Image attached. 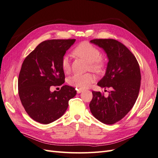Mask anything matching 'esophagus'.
<instances>
[{"mask_svg": "<svg viewBox=\"0 0 158 158\" xmlns=\"http://www.w3.org/2000/svg\"><path fill=\"white\" fill-rule=\"evenodd\" d=\"M81 92H83L82 89H77V94H80V93H81Z\"/></svg>", "mask_w": 158, "mask_h": 158, "instance_id": "1", "label": "esophagus"}]
</instances>
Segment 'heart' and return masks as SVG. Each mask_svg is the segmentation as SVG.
Listing matches in <instances>:
<instances>
[{"mask_svg":"<svg viewBox=\"0 0 158 158\" xmlns=\"http://www.w3.org/2000/svg\"><path fill=\"white\" fill-rule=\"evenodd\" d=\"M73 54L79 57L86 60L89 63L90 69L97 73L102 71L105 68L104 60L100 57V51L98 48L88 42H82L75 48ZM62 69L65 73L71 70L70 60L67 56H63L61 60ZM95 77L91 73L84 75L75 74L70 77L68 79V83L71 86L81 89L89 87L91 83L95 81Z\"/></svg>","mask_w":158,"mask_h":158,"instance_id":"1","label":"heart"}]
</instances>
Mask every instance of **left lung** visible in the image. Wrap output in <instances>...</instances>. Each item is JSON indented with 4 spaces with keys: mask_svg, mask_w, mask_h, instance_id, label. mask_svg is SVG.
<instances>
[{
    "mask_svg": "<svg viewBox=\"0 0 158 158\" xmlns=\"http://www.w3.org/2000/svg\"><path fill=\"white\" fill-rule=\"evenodd\" d=\"M106 52L108 63L106 74L98 85L111 88L108 97L92 91L89 104L91 114L106 124H114L126 115L138 97L141 73L138 62L124 44L115 39H94L90 41Z\"/></svg>",
    "mask_w": 158,
    "mask_h": 158,
    "instance_id": "8db88e82",
    "label": "left lung"
}]
</instances>
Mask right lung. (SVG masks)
<instances>
[{
	"instance_id": "right-lung-1",
	"label": "right lung",
	"mask_w": 158,
	"mask_h": 158,
	"mask_svg": "<svg viewBox=\"0 0 158 158\" xmlns=\"http://www.w3.org/2000/svg\"><path fill=\"white\" fill-rule=\"evenodd\" d=\"M75 39H52L40 43L23 63L18 79L19 95L26 112L33 120L48 124L66 111L75 88L63 85L51 92V86L64 83L61 60Z\"/></svg>"
}]
</instances>
